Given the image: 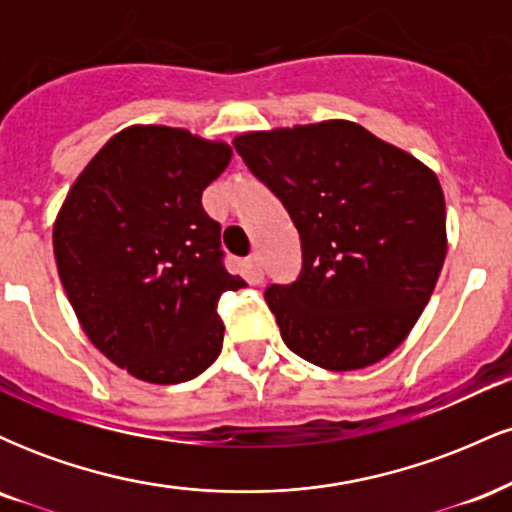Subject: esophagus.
Returning a JSON list of instances; mask_svg holds the SVG:
<instances>
[{"label": "esophagus", "instance_id": "obj_1", "mask_svg": "<svg viewBox=\"0 0 512 512\" xmlns=\"http://www.w3.org/2000/svg\"><path fill=\"white\" fill-rule=\"evenodd\" d=\"M245 274H248V281H250V284H262V279H264V269H262L260 257L252 255V257H248V260H245Z\"/></svg>", "mask_w": 512, "mask_h": 512}]
</instances>
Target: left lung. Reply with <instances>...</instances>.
Wrapping results in <instances>:
<instances>
[{"label":"left lung","instance_id":"1","mask_svg":"<svg viewBox=\"0 0 512 512\" xmlns=\"http://www.w3.org/2000/svg\"><path fill=\"white\" fill-rule=\"evenodd\" d=\"M233 146L301 236L298 279L264 291L281 339L325 370L383 361L424 313L448 252L436 173L349 120L248 132Z\"/></svg>","mask_w":512,"mask_h":512}]
</instances>
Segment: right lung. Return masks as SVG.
<instances>
[{
    "label": "right lung",
    "mask_w": 512,
    "mask_h": 512,
    "mask_svg": "<svg viewBox=\"0 0 512 512\" xmlns=\"http://www.w3.org/2000/svg\"><path fill=\"white\" fill-rule=\"evenodd\" d=\"M231 146L163 125L117 132L74 180L52 228L57 272L86 337L154 385L197 378L221 354V226L202 192Z\"/></svg>",
    "instance_id": "obj_1"
}]
</instances>
